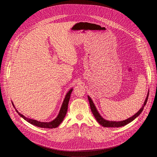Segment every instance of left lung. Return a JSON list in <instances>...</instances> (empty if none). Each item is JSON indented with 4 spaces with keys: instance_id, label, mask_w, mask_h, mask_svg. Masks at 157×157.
<instances>
[{
    "instance_id": "obj_1",
    "label": "left lung",
    "mask_w": 157,
    "mask_h": 157,
    "mask_svg": "<svg viewBox=\"0 0 157 157\" xmlns=\"http://www.w3.org/2000/svg\"><path fill=\"white\" fill-rule=\"evenodd\" d=\"M148 95H149V92H147V96L146 99L144 101V102L142 106V108L139 110V111L137 113H136L134 115H133L132 117L128 118L127 120H123V121H109L105 120L104 118H103V117H102L101 115L100 114V113H98V111H97L96 107L93 102V101L92 100L91 97L88 95V99L89 101V103H90V109H91V111L94 114V117L95 118L96 120L98 121V123H99L100 125H101L102 126L104 127H123L125 126L126 125H127L128 123H130L131 121H132L134 120H135L139 115L141 114L144 108V106L146 104L147 98H148Z\"/></svg>"
}]
</instances>
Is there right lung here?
Masks as SVG:
<instances>
[{"instance_id":"add662e5","label":"right lung","mask_w":157,"mask_h":157,"mask_svg":"<svg viewBox=\"0 0 157 157\" xmlns=\"http://www.w3.org/2000/svg\"><path fill=\"white\" fill-rule=\"evenodd\" d=\"M72 90H73V89L71 88V90H69V91L67 93V94H66V95L64 98V100L62 102L61 108H60V111L59 113V114H58L57 117L53 120H52V121L41 122V121H39L36 120H33V119L27 118L25 116H23V115L21 114L20 113H19L18 111L15 108V106H14L13 102H12V104L14 108V109H15L16 111L18 113L20 116L21 118H23L25 120H26L27 121L30 123V124H32L33 125H35L36 127H41V128H56L57 127H59V125L62 122V121L63 120V118L65 117L66 113H67V109H68V104H69V101L70 97H71V94L72 92Z\"/></svg>"}]
</instances>
